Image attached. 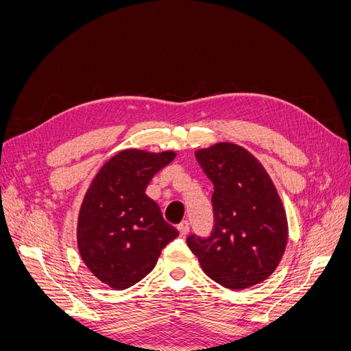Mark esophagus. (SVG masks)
I'll return each mask as SVG.
<instances>
[{
	"label": "esophagus",
	"mask_w": 351,
	"mask_h": 351,
	"mask_svg": "<svg viewBox=\"0 0 351 351\" xmlns=\"http://www.w3.org/2000/svg\"><path fill=\"white\" fill-rule=\"evenodd\" d=\"M177 230L180 231V234H182V236L184 237L186 234H189V231H190V226H189V222H187V221L180 222V224L177 226Z\"/></svg>",
	"instance_id": "obj_1"
}]
</instances>
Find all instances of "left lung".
I'll return each mask as SVG.
<instances>
[{
  "instance_id": "1",
  "label": "left lung",
  "mask_w": 351,
  "mask_h": 351,
  "mask_svg": "<svg viewBox=\"0 0 351 351\" xmlns=\"http://www.w3.org/2000/svg\"><path fill=\"white\" fill-rule=\"evenodd\" d=\"M196 159L214 184V230L192 234L187 246L209 278L230 290L267 280L282 258L289 226L271 177L244 147L217 143L196 151Z\"/></svg>"
}]
</instances>
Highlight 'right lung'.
<instances>
[{
    "label": "right lung",
    "instance_id": "add662e5",
    "mask_svg": "<svg viewBox=\"0 0 351 351\" xmlns=\"http://www.w3.org/2000/svg\"><path fill=\"white\" fill-rule=\"evenodd\" d=\"M174 158L173 151H121L104 164L84 195L79 252L89 271L111 289H129L145 278L178 236L145 193L152 177Z\"/></svg>",
    "mask_w": 351,
    "mask_h": 351
}]
</instances>
